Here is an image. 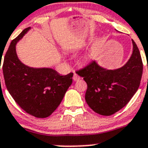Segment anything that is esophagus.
Wrapping results in <instances>:
<instances>
[{
	"mask_svg": "<svg viewBox=\"0 0 148 148\" xmlns=\"http://www.w3.org/2000/svg\"><path fill=\"white\" fill-rule=\"evenodd\" d=\"M80 79H81V77H80L77 74L74 73V76H73V80H74V82H77V81H79Z\"/></svg>",
	"mask_w": 148,
	"mask_h": 148,
	"instance_id": "obj_1",
	"label": "esophagus"
}]
</instances>
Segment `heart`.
Here are the masks:
<instances>
[{
    "instance_id": "b5f03b06",
    "label": "heart",
    "mask_w": 148,
    "mask_h": 148,
    "mask_svg": "<svg viewBox=\"0 0 148 148\" xmlns=\"http://www.w3.org/2000/svg\"><path fill=\"white\" fill-rule=\"evenodd\" d=\"M98 51V45L95 44L87 51L85 53H84L82 56L80 58V62L83 64L89 63L92 62L96 56L97 53Z\"/></svg>"
}]
</instances>
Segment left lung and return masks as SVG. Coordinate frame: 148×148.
<instances>
[{"instance_id": "8db88e82", "label": "left lung", "mask_w": 148, "mask_h": 148, "mask_svg": "<svg viewBox=\"0 0 148 148\" xmlns=\"http://www.w3.org/2000/svg\"><path fill=\"white\" fill-rule=\"evenodd\" d=\"M132 55L120 68L108 69L94 61L77 72L87 84L85 100L97 114H114L123 108L138 91L143 66L138 46L132 39Z\"/></svg>"}]
</instances>
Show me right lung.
Wrapping results in <instances>:
<instances>
[{"label":"right lung","mask_w":148,"mask_h":148,"mask_svg":"<svg viewBox=\"0 0 148 148\" xmlns=\"http://www.w3.org/2000/svg\"><path fill=\"white\" fill-rule=\"evenodd\" d=\"M31 28L23 30L11 41L4 58L3 72L7 89L16 102L29 114L45 118L60 104L72 83L73 74L62 76L52 68H34L21 62L16 44Z\"/></svg>","instance_id":"1"}]
</instances>
